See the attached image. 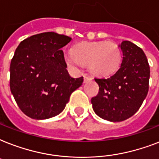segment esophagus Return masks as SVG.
Here are the masks:
<instances>
[{
    "mask_svg": "<svg viewBox=\"0 0 159 159\" xmlns=\"http://www.w3.org/2000/svg\"><path fill=\"white\" fill-rule=\"evenodd\" d=\"M92 79V77H90V76H84V82H89V81H91V80Z\"/></svg>",
    "mask_w": 159,
    "mask_h": 159,
    "instance_id": "34e87169",
    "label": "esophagus"
}]
</instances>
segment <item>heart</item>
<instances>
[{
  "mask_svg": "<svg viewBox=\"0 0 159 159\" xmlns=\"http://www.w3.org/2000/svg\"><path fill=\"white\" fill-rule=\"evenodd\" d=\"M72 53L65 56L68 64L88 65L92 73L100 77L115 73L121 63L120 48L113 42L79 43L73 48Z\"/></svg>",
  "mask_w": 159,
  "mask_h": 159,
  "instance_id": "b5f03b06",
  "label": "heart"
}]
</instances>
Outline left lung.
<instances>
[{"label": "left lung", "instance_id": "left-lung-1", "mask_svg": "<svg viewBox=\"0 0 159 159\" xmlns=\"http://www.w3.org/2000/svg\"><path fill=\"white\" fill-rule=\"evenodd\" d=\"M120 47V69L107 78H95L99 92L91 101L95 113L111 122L125 120L138 111L148 94L150 77L148 59L139 47L127 40Z\"/></svg>", "mask_w": 159, "mask_h": 159}]
</instances>
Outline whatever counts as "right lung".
<instances>
[{"instance_id":"obj_1","label":"right lung","mask_w":159,"mask_h":159,"mask_svg":"<svg viewBox=\"0 0 159 159\" xmlns=\"http://www.w3.org/2000/svg\"><path fill=\"white\" fill-rule=\"evenodd\" d=\"M72 38L45 32L25 39L16 48L10 67L11 92L22 112L35 120L57 116L81 87L83 77L68 74L62 47Z\"/></svg>"}]
</instances>
